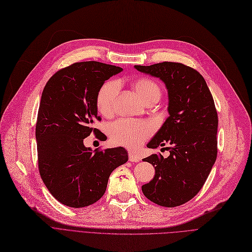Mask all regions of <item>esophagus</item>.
<instances>
[{
    "instance_id": "esophagus-1",
    "label": "esophagus",
    "mask_w": 252,
    "mask_h": 252,
    "mask_svg": "<svg viewBox=\"0 0 252 252\" xmlns=\"http://www.w3.org/2000/svg\"><path fill=\"white\" fill-rule=\"evenodd\" d=\"M129 161L130 162H139L140 161V158L138 157V156H135V154H133L132 152L129 153Z\"/></svg>"
}]
</instances>
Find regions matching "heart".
Instances as JSON below:
<instances>
[{"instance_id":"1","label":"heart","mask_w":252,"mask_h":252,"mask_svg":"<svg viewBox=\"0 0 252 252\" xmlns=\"http://www.w3.org/2000/svg\"><path fill=\"white\" fill-rule=\"evenodd\" d=\"M137 96L146 104L152 100H158L161 89L155 81L148 78H139L132 84ZM118 85L114 81L105 82L99 88L96 96V106L101 115L110 116L114 111ZM153 126L147 121L121 119L109 126V134L115 145L128 149H137L152 134Z\"/></svg>"}]
</instances>
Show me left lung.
<instances>
[{"mask_svg": "<svg viewBox=\"0 0 252 252\" xmlns=\"http://www.w3.org/2000/svg\"><path fill=\"white\" fill-rule=\"evenodd\" d=\"M134 67L162 80L169 99V117L147 147L170 145V155L153 154L143 159L155 167L156 174L141 187L142 193L160 206L183 205L199 193L217 160L219 118L213 97L199 71L183 63Z\"/></svg>", "mask_w": 252, "mask_h": 252, "instance_id": "left-lung-1", "label": "left lung"}]
</instances>
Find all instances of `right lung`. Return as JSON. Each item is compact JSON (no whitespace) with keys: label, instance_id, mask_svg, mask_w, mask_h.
Returning a JSON list of instances; mask_svg holds the SVG:
<instances>
[{"label":"right lung","instance_id":"1","mask_svg":"<svg viewBox=\"0 0 252 252\" xmlns=\"http://www.w3.org/2000/svg\"><path fill=\"white\" fill-rule=\"evenodd\" d=\"M121 70L97 62L76 63L56 71L44 87L35 125L39 171L63 205L82 208L98 201L111 173L128 161L122 147L92 151L83 142L91 132H99L93 128L100 121L99 88Z\"/></svg>","mask_w":252,"mask_h":252}]
</instances>
